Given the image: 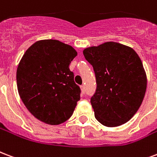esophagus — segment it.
<instances>
[{
    "instance_id": "1",
    "label": "esophagus",
    "mask_w": 157,
    "mask_h": 157,
    "mask_svg": "<svg viewBox=\"0 0 157 157\" xmlns=\"http://www.w3.org/2000/svg\"><path fill=\"white\" fill-rule=\"evenodd\" d=\"M81 92L84 94V93H85V86H84V85H82V86H81Z\"/></svg>"
}]
</instances>
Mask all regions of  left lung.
Returning a JSON list of instances; mask_svg holds the SVG:
<instances>
[{
    "label": "left lung",
    "instance_id": "1",
    "mask_svg": "<svg viewBox=\"0 0 157 157\" xmlns=\"http://www.w3.org/2000/svg\"><path fill=\"white\" fill-rule=\"evenodd\" d=\"M83 54L96 78V90L90 99L95 118L106 127L129 121L147 90V75L139 56L130 47L115 42L86 48Z\"/></svg>",
    "mask_w": 157,
    "mask_h": 157
}]
</instances>
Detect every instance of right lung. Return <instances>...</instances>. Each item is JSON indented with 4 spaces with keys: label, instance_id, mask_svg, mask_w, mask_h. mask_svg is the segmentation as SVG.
Segmentation results:
<instances>
[{
    "label": "right lung",
    "instance_id": "right-lung-1",
    "mask_svg": "<svg viewBox=\"0 0 157 157\" xmlns=\"http://www.w3.org/2000/svg\"><path fill=\"white\" fill-rule=\"evenodd\" d=\"M76 55L72 47L55 39L37 41L23 55L16 71L18 92L37 119L58 125L72 115L81 94L69 69Z\"/></svg>",
    "mask_w": 157,
    "mask_h": 157
}]
</instances>
